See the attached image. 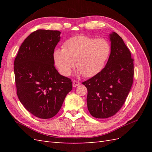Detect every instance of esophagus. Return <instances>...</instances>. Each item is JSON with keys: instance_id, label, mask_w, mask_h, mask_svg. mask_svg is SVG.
I'll return each instance as SVG.
<instances>
[{"instance_id": "1", "label": "esophagus", "mask_w": 152, "mask_h": 152, "mask_svg": "<svg viewBox=\"0 0 152 152\" xmlns=\"http://www.w3.org/2000/svg\"><path fill=\"white\" fill-rule=\"evenodd\" d=\"M80 84V83L78 81H76V80H74V81L72 82V86L73 88H76V86H78Z\"/></svg>"}]
</instances>
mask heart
Masks as SVG:
<instances>
[{"label":"heart","mask_w":152,"mask_h":152,"mask_svg":"<svg viewBox=\"0 0 152 152\" xmlns=\"http://www.w3.org/2000/svg\"><path fill=\"white\" fill-rule=\"evenodd\" d=\"M110 52V44L106 39L80 35L64 42L63 50L54 51L53 59L64 76L70 75L76 62L80 73L91 78L104 69Z\"/></svg>","instance_id":"1"}]
</instances>
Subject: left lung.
Returning a JSON list of instances; mask_svg holds the SVG:
<instances>
[{
  "label": "left lung",
  "instance_id": "left-lung-1",
  "mask_svg": "<svg viewBox=\"0 0 152 152\" xmlns=\"http://www.w3.org/2000/svg\"><path fill=\"white\" fill-rule=\"evenodd\" d=\"M111 52L101 72L82 82L88 89L87 104L96 118L115 115L124 105L133 83L134 59L124 40L115 33L110 35Z\"/></svg>",
  "mask_w": 152,
  "mask_h": 152
}]
</instances>
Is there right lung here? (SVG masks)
<instances>
[{"instance_id":"right-lung-1","label":"right lung","mask_w":152,"mask_h":152,"mask_svg":"<svg viewBox=\"0 0 152 152\" xmlns=\"http://www.w3.org/2000/svg\"><path fill=\"white\" fill-rule=\"evenodd\" d=\"M61 32L38 29L21 45L14 60L19 100L31 114L41 119L56 115L72 89L71 80L54 66L55 48Z\"/></svg>"}]
</instances>
